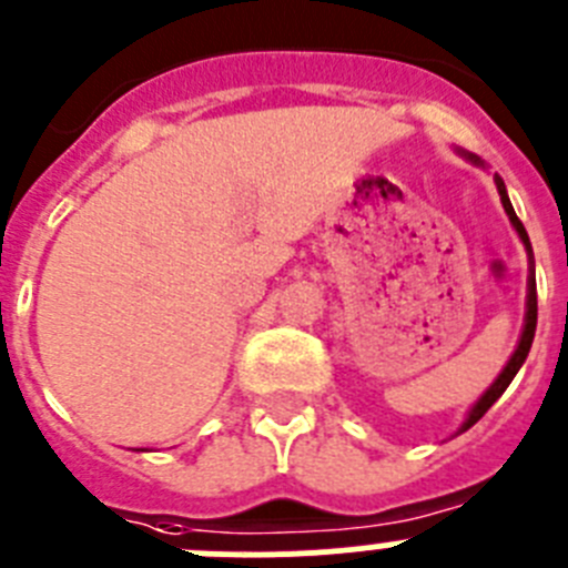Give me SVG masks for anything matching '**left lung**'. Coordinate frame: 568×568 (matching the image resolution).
I'll return each instance as SVG.
<instances>
[{
  "label": "left lung",
  "mask_w": 568,
  "mask_h": 568,
  "mask_svg": "<svg viewBox=\"0 0 568 568\" xmlns=\"http://www.w3.org/2000/svg\"><path fill=\"white\" fill-rule=\"evenodd\" d=\"M468 159H470V162H479V159H476V156H468ZM496 187H499L501 204H505V212H507V215H510L513 226H516V232H518V235H521V241H524V246H527V252L532 254V246H529L527 230H524V224H521V221H518L516 210H513L510 199H507L505 182H501L499 176H496ZM535 325H538V294H535V277H529V294H527V325H524L521 342H518L516 353H513V358H510V362H507V367L501 369V375H499V378L493 381V386H490V389H487L485 395H481L479 400H476V406H474V409H470L468 420H465L463 432H468V428L474 426V423L479 420V417H485V412L490 409V406L496 404V400H499V397H501V392H505L507 386H510V381L516 378V373H518V369H521L524 358H527L529 347H532V338H535Z\"/></svg>",
  "instance_id": "8db88e82"
}]
</instances>
